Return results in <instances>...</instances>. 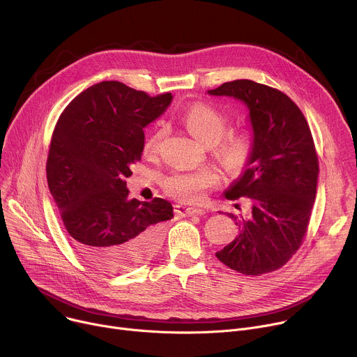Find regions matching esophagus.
<instances>
[{
    "instance_id": "1",
    "label": "esophagus",
    "mask_w": 357,
    "mask_h": 357,
    "mask_svg": "<svg viewBox=\"0 0 357 357\" xmlns=\"http://www.w3.org/2000/svg\"><path fill=\"white\" fill-rule=\"evenodd\" d=\"M175 212L181 216H193V215H205L206 211L202 208H195V206H185V205H179L176 206Z\"/></svg>"
}]
</instances>
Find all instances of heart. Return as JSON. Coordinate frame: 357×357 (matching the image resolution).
Here are the masks:
<instances>
[{
  "label": "heart",
  "mask_w": 357,
  "mask_h": 357,
  "mask_svg": "<svg viewBox=\"0 0 357 357\" xmlns=\"http://www.w3.org/2000/svg\"><path fill=\"white\" fill-rule=\"evenodd\" d=\"M185 127L203 144L215 145V152L229 171H241L250 161L252 139L245 130L227 132L230 120L216 107L197 103L190 106L181 117ZM165 137V128L158 127L145 139L144 151L148 155H157ZM219 182V174L203 167L193 171H174L164 179L165 192L182 202H197Z\"/></svg>",
  "instance_id": "b5f03b06"
}]
</instances>
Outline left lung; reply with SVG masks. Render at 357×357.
I'll list each match as a JSON object with an SVG mask.
<instances>
[{"instance_id":"1","label":"left lung","mask_w":357,"mask_h":357,"mask_svg":"<svg viewBox=\"0 0 357 357\" xmlns=\"http://www.w3.org/2000/svg\"><path fill=\"white\" fill-rule=\"evenodd\" d=\"M208 93L244 101L254 131L248 168L226 193L247 199L251 209L229 213L241 233L216 257L244 275L273 273L292 259L308 231L319 174L311 128L294 101L267 84L240 79Z\"/></svg>"}]
</instances>
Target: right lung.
Listing matches in <instances>:
<instances>
[{"instance_id":"right-lung-1","label":"right lung","mask_w":357,"mask_h":357,"mask_svg":"<svg viewBox=\"0 0 357 357\" xmlns=\"http://www.w3.org/2000/svg\"><path fill=\"white\" fill-rule=\"evenodd\" d=\"M171 93L148 96L120 82L77 94L55 126L46 179L82 257L105 273H127L154 257L174 216L161 197L128 199L126 178L141 160L142 128L169 106Z\"/></svg>"}]
</instances>
